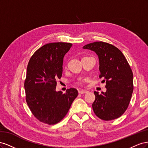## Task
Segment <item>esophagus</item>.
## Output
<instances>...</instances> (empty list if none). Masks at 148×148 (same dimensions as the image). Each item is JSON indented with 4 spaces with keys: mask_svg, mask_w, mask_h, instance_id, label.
<instances>
[{
    "mask_svg": "<svg viewBox=\"0 0 148 148\" xmlns=\"http://www.w3.org/2000/svg\"><path fill=\"white\" fill-rule=\"evenodd\" d=\"M78 92L79 94H85V93H87L88 91L86 90H83V89H82V90H79Z\"/></svg>",
    "mask_w": 148,
    "mask_h": 148,
    "instance_id": "esophagus-1",
    "label": "esophagus"
}]
</instances>
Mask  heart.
<instances>
[{
  "label": "heart",
  "instance_id": "1",
  "mask_svg": "<svg viewBox=\"0 0 148 148\" xmlns=\"http://www.w3.org/2000/svg\"><path fill=\"white\" fill-rule=\"evenodd\" d=\"M79 83H82V81H79Z\"/></svg>",
  "mask_w": 148,
  "mask_h": 148
}]
</instances>
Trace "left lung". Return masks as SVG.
I'll use <instances>...</instances> for the list:
<instances>
[{
	"instance_id": "1",
	"label": "left lung",
	"mask_w": 148,
	"mask_h": 148,
	"mask_svg": "<svg viewBox=\"0 0 148 148\" xmlns=\"http://www.w3.org/2000/svg\"><path fill=\"white\" fill-rule=\"evenodd\" d=\"M95 52L99 61V77L106 82V91H95L92 105L94 112L104 120L120 117L127 110L133 91V75L124 55L118 48L104 42H95L83 47Z\"/></svg>"
}]
</instances>
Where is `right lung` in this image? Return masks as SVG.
<instances>
[{
  "label": "right lung",
  "mask_w": 148,
  "mask_h": 148,
  "mask_svg": "<svg viewBox=\"0 0 148 148\" xmlns=\"http://www.w3.org/2000/svg\"><path fill=\"white\" fill-rule=\"evenodd\" d=\"M72 46L66 42L46 44L36 51L27 66L26 101L34 117L49 125L59 122L78 96L75 88L56 91V79L63 71L64 57Z\"/></svg>",
  "instance_id": "add662e5"
}]
</instances>
